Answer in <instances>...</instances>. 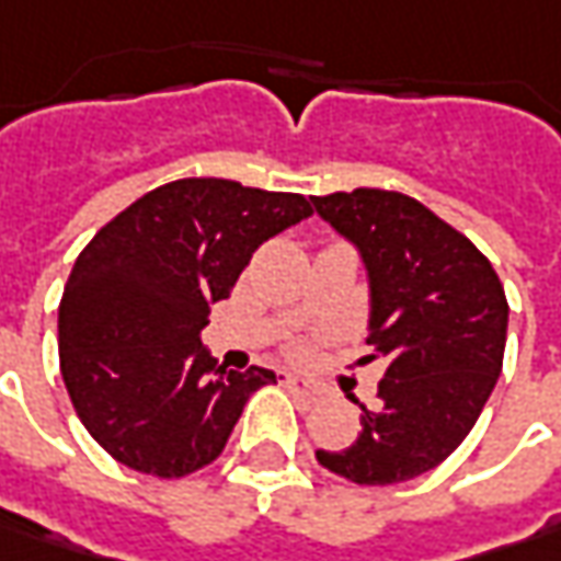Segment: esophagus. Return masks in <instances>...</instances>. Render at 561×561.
Returning a JSON list of instances; mask_svg holds the SVG:
<instances>
[{"label": "esophagus", "instance_id": "esophagus-1", "mask_svg": "<svg viewBox=\"0 0 561 561\" xmlns=\"http://www.w3.org/2000/svg\"><path fill=\"white\" fill-rule=\"evenodd\" d=\"M282 386H285L295 399H301L305 404H313L317 399H320V392L313 389V382L305 377H298V374H285V377H282Z\"/></svg>", "mask_w": 561, "mask_h": 561}]
</instances>
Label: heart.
<instances>
[{
	"instance_id": "b5f03b06",
	"label": "heart",
	"mask_w": 561,
	"mask_h": 561,
	"mask_svg": "<svg viewBox=\"0 0 561 561\" xmlns=\"http://www.w3.org/2000/svg\"><path fill=\"white\" fill-rule=\"evenodd\" d=\"M305 352V348H301V345H298V348H291V354H295V357H298V354Z\"/></svg>"
}]
</instances>
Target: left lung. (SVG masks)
I'll list each match as a JSON object with an SVG mask.
<instances>
[{"label":"left lung","instance_id":"obj_1","mask_svg":"<svg viewBox=\"0 0 561 561\" xmlns=\"http://www.w3.org/2000/svg\"><path fill=\"white\" fill-rule=\"evenodd\" d=\"M370 282V360L386 364L348 449H317L332 474L389 486L426 474L477 424L502 374L508 301L493 263L421 201L354 187L310 197Z\"/></svg>","mask_w":561,"mask_h":561}]
</instances>
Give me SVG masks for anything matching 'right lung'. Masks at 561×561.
I'll return each instance as SVG.
<instances>
[{
    "label": "right lung",
    "mask_w": 561,
    "mask_h": 561,
    "mask_svg": "<svg viewBox=\"0 0 561 561\" xmlns=\"http://www.w3.org/2000/svg\"><path fill=\"white\" fill-rule=\"evenodd\" d=\"M310 216L301 194L179 179L106 222L65 282L59 364L87 433L140 474L187 477L226 449L266 367H216L209 305L273 234Z\"/></svg>",
    "instance_id": "obj_1"
}]
</instances>
